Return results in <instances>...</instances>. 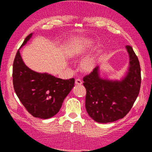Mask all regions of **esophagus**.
I'll list each match as a JSON object with an SVG mask.
<instances>
[{"label": "esophagus", "instance_id": "esophagus-1", "mask_svg": "<svg viewBox=\"0 0 152 152\" xmlns=\"http://www.w3.org/2000/svg\"><path fill=\"white\" fill-rule=\"evenodd\" d=\"M75 83L76 85H78V86H80V85H82V81L80 79H76V80H75Z\"/></svg>", "mask_w": 152, "mask_h": 152}]
</instances>
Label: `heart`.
<instances>
[{
    "label": "heart",
    "mask_w": 152,
    "mask_h": 152,
    "mask_svg": "<svg viewBox=\"0 0 152 152\" xmlns=\"http://www.w3.org/2000/svg\"><path fill=\"white\" fill-rule=\"evenodd\" d=\"M90 42H80L78 44L71 48L70 49V55L73 57H76L78 56V55L84 52V51L88 49L89 46H90ZM93 66H94V61L93 59H86L83 61L82 63V69L83 71L85 72H89L91 71Z\"/></svg>",
    "instance_id": "b5f03b06"
}]
</instances>
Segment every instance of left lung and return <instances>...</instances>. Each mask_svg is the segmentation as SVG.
<instances>
[{"label": "left lung", "instance_id": "1", "mask_svg": "<svg viewBox=\"0 0 152 152\" xmlns=\"http://www.w3.org/2000/svg\"><path fill=\"white\" fill-rule=\"evenodd\" d=\"M126 48L129 54L130 66L127 75L121 82L101 79L98 66L83 78L86 89V110L90 117L98 123L106 124L124 118L139 94V61L131 46L127 45Z\"/></svg>", "mask_w": 152, "mask_h": 152}]
</instances>
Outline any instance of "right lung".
<instances>
[{"label":"right lung","mask_w":152,"mask_h":152,"mask_svg":"<svg viewBox=\"0 0 152 152\" xmlns=\"http://www.w3.org/2000/svg\"><path fill=\"white\" fill-rule=\"evenodd\" d=\"M31 36L32 33L25 38L21 47ZM12 78L19 101L32 115L40 119L50 118L59 111L75 82L74 78L62 80L31 70L23 63L19 50L13 63Z\"/></svg>","instance_id":"right-lung-1"}]
</instances>
